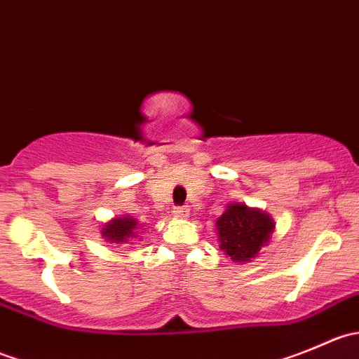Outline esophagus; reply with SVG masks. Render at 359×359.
Masks as SVG:
<instances>
[{
	"instance_id": "34e87169",
	"label": "esophagus",
	"mask_w": 359,
	"mask_h": 359,
	"mask_svg": "<svg viewBox=\"0 0 359 359\" xmlns=\"http://www.w3.org/2000/svg\"><path fill=\"white\" fill-rule=\"evenodd\" d=\"M173 215L179 217V219H186V217L189 215V208H187V206H175Z\"/></svg>"
}]
</instances>
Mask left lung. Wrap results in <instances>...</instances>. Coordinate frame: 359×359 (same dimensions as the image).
<instances>
[{
	"label": "left lung",
	"instance_id": "8db88e82",
	"mask_svg": "<svg viewBox=\"0 0 359 359\" xmlns=\"http://www.w3.org/2000/svg\"><path fill=\"white\" fill-rule=\"evenodd\" d=\"M215 226L220 250L234 262L253 259L274 233V220L269 213L241 203H229Z\"/></svg>",
	"mask_w": 359,
	"mask_h": 359
}]
</instances>
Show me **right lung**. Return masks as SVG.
<instances>
[{"instance_id":"1","label":"right lung","mask_w":359,"mask_h":359,"mask_svg":"<svg viewBox=\"0 0 359 359\" xmlns=\"http://www.w3.org/2000/svg\"><path fill=\"white\" fill-rule=\"evenodd\" d=\"M139 226L135 219H132L130 215L119 217V219H112L111 222L104 224L102 227V236L106 238L109 243H128L132 238L137 236L135 229Z\"/></svg>"}]
</instances>
